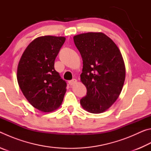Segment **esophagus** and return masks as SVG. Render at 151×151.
I'll list each match as a JSON object with an SVG mask.
<instances>
[{"label":"esophagus","mask_w":151,"mask_h":151,"mask_svg":"<svg viewBox=\"0 0 151 151\" xmlns=\"http://www.w3.org/2000/svg\"><path fill=\"white\" fill-rule=\"evenodd\" d=\"M76 82H77V81L76 80V79H73V80H71V81H68V83H69V85H71V86H73V85H75V84H76Z\"/></svg>","instance_id":"1"}]
</instances>
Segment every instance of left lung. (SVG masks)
<instances>
[{"label": "left lung", "mask_w": 151, "mask_h": 151, "mask_svg": "<svg viewBox=\"0 0 151 151\" xmlns=\"http://www.w3.org/2000/svg\"><path fill=\"white\" fill-rule=\"evenodd\" d=\"M73 39L83 63L81 81L87 89L81 104L91 113H102L122 91L126 75L123 58L113 40L103 32L82 33Z\"/></svg>", "instance_id": "1"}]
</instances>
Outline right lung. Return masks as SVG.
Wrapping results in <instances>:
<instances>
[{
  "mask_svg": "<svg viewBox=\"0 0 151 151\" xmlns=\"http://www.w3.org/2000/svg\"><path fill=\"white\" fill-rule=\"evenodd\" d=\"M65 37L42 36L33 40L22 53L17 81L25 98L43 112L57 109L63 103L66 83L55 70V60Z\"/></svg>",
  "mask_w": 151,
  "mask_h": 151,
  "instance_id": "1",
  "label": "right lung"
}]
</instances>
